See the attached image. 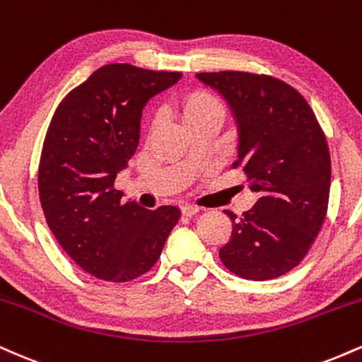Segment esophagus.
Wrapping results in <instances>:
<instances>
[{
	"instance_id": "1",
	"label": "esophagus",
	"mask_w": 362,
	"mask_h": 362,
	"mask_svg": "<svg viewBox=\"0 0 362 362\" xmlns=\"http://www.w3.org/2000/svg\"><path fill=\"white\" fill-rule=\"evenodd\" d=\"M180 209H182V214H184V216H194V214H197L199 211H201L197 206H192V204H184L180 207Z\"/></svg>"
}]
</instances>
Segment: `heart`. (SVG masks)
I'll return each instance as SVG.
<instances>
[{"label":"heart","mask_w":362,"mask_h":362,"mask_svg":"<svg viewBox=\"0 0 362 362\" xmlns=\"http://www.w3.org/2000/svg\"><path fill=\"white\" fill-rule=\"evenodd\" d=\"M211 110H223V107L207 91H194V93L187 95L184 102H182V112H184L185 122L199 117V115H204Z\"/></svg>","instance_id":"heart-1"}]
</instances>
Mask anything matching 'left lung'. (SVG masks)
<instances>
[{"label": "left lung", "mask_w": 362, "mask_h": 362, "mask_svg": "<svg viewBox=\"0 0 362 362\" xmlns=\"http://www.w3.org/2000/svg\"><path fill=\"white\" fill-rule=\"evenodd\" d=\"M218 90L238 126V160L259 194L219 248L224 267L250 281L284 276L305 259L327 216L330 151L305 97L288 83L245 71L199 73Z\"/></svg>", "instance_id": "1"}]
</instances>
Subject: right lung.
I'll return each mask as SVG.
<instances>
[{"instance_id":"obj_1","label":"right lung","mask_w":362,"mask_h":362,"mask_svg":"<svg viewBox=\"0 0 362 362\" xmlns=\"http://www.w3.org/2000/svg\"><path fill=\"white\" fill-rule=\"evenodd\" d=\"M182 78L132 64H107L69 91L54 112L39 163L45 221L85 272L110 282L146 274L178 223L175 206L122 202L115 177L139 143L151 97Z\"/></svg>"}]
</instances>
